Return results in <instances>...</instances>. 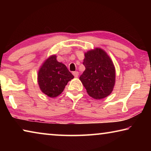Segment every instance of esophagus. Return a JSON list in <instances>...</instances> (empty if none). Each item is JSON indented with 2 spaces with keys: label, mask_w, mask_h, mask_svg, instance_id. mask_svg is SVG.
<instances>
[{
  "label": "esophagus",
  "mask_w": 151,
  "mask_h": 151,
  "mask_svg": "<svg viewBox=\"0 0 151 151\" xmlns=\"http://www.w3.org/2000/svg\"><path fill=\"white\" fill-rule=\"evenodd\" d=\"M73 75L75 76V77H78V73L77 72V71H75V72H73Z\"/></svg>",
  "instance_id": "obj_1"
}]
</instances>
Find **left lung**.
Segmentation results:
<instances>
[{
    "mask_svg": "<svg viewBox=\"0 0 151 151\" xmlns=\"http://www.w3.org/2000/svg\"><path fill=\"white\" fill-rule=\"evenodd\" d=\"M83 65L85 70L80 81L88 94L96 100L108 96L115 85V67L108 54L101 48L85 53Z\"/></svg>",
    "mask_w": 151,
    "mask_h": 151,
    "instance_id": "1",
    "label": "left lung"
}]
</instances>
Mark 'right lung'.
Returning a JSON list of instances; mask_svg holds the SVG:
<instances>
[{"instance_id":"obj_1","label":"right lung","mask_w":151,"mask_h":151,"mask_svg":"<svg viewBox=\"0 0 151 151\" xmlns=\"http://www.w3.org/2000/svg\"><path fill=\"white\" fill-rule=\"evenodd\" d=\"M37 76L40 91L51 98L60 95L68 81L74 78L66 66L58 62L56 55L50 56L44 61Z\"/></svg>"}]
</instances>
